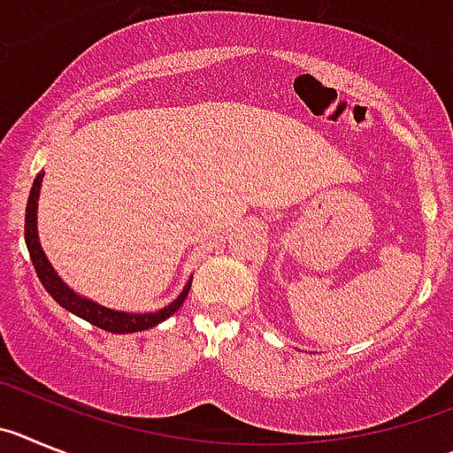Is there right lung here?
<instances>
[{"label": "right lung", "mask_w": 453, "mask_h": 453, "mask_svg": "<svg viewBox=\"0 0 453 453\" xmlns=\"http://www.w3.org/2000/svg\"><path fill=\"white\" fill-rule=\"evenodd\" d=\"M44 171H40L35 176L34 187H31V194H28L27 203V217H24V242H27L28 255H31V262H34L35 273H38L40 282L47 288V293L54 297L56 303L63 309L72 311L74 316L83 318L88 323L96 325V327L105 329V332L112 334H133V332H144V329L156 327V325L165 323L166 318L173 316L178 309L182 307L185 297L189 296L191 288V275L187 280V284L182 287L180 296L169 303L166 307L157 309V311L149 313H130V311H119V309H110L104 307V304L95 303L92 297H85L81 293H76L74 288L65 282L63 277L56 273V268L51 266V262L47 259L42 250V243H40L38 236V201H40V187H42Z\"/></svg>", "instance_id": "add662e5"}]
</instances>
